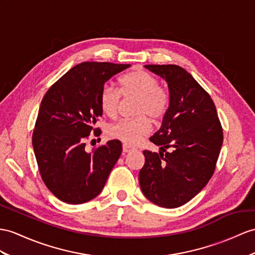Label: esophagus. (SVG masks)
<instances>
[{"label": "esophagus", "mask_w": 255, "mask_h": 255, "mask_svg": "<svg viewBox=\"0 0 255 255\" xmlns=\"http://www.w3.org/2000/svg\"><path fill=\"white\" fill-rule=\"evenodd\" d=\"M133 147L132 146H129V145H127V144H123V152H129V151H132L133 150Z\"/></svg>", "instance_id": "obj_1"}]
</instances>
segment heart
<instances>
[{
  "instance_id": "1",
  "label": "heart",
  "mask_w": 255,
  "mask_h": 255,
  "mask_svg": "<svg viewBox=\"0 0 255 255\" xmlns=\"http://www.w3.org/2000/svg\"><path fill=\"white\" fill-rule=\"evenodd\" d=\"M136 99L132 120H120L107 128L110 138L127 145H134L151 129L148 119L157 123L162 120L170 105V95L160 86L159 80L145 70H133L122 76L118 91L105 85L99 93V107L104 115L115 118L120 107L121 97Z\"/></svg>"
}]
</instances>
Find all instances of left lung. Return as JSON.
I'll use <instances>...</instances> for the list:
<instances>
[{"label":"left lung","instance_id":"8db88e82","mask_svg":"<svg viewBox=\"0 0 255 255\" xmlns=\"http://www.w3.org/2000/svg\"><path fill=\"white\" fill-rule=\"evenodd\" d=\"M145 67L167 82L170 105L162 126L150 137L161 150H144L139 185L148 200L173 209L191 200L212 177L223 128L212 98L184 68Z\"/></svg>","mask_w":255,"mask_h":255}]
</instances>
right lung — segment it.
I'll return each instance as SVG.
<instances>
[{
	"mask_svg": "<svg viewBox=\"0 0 255 255\" xmlns=\"http://www.w3.org/2000/svg\"><path fill=\"white\" fill-rule=\"evenodd\" d=\"M129 65L86 61L65 73L42 99L32 145L43 182L59 200L80 204L101 194L122 151L120 140L85 150L103 111L99 93L105 83Z\"/></svg>",
	"mask_w": 255,
	"mask_h": 255,
	"instance_id": "1",
	"label": "right lung"
}]
</instances>
